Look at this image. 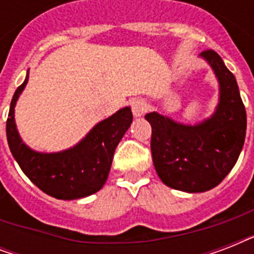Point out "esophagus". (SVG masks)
I'll use <instances>...</instances> for the list:
<instances>
[{"instance_id": "obj_1", "label": "esophagus", "mask_w": 254, "mask_h": 254, "mask_svg": "<svg viewBox=\"0 0 254 254\" xmlns=\"http://www.w3.org/2000/svg\"><path fill=\"white\" fill-rule=\"evenodd\" d=\"M147 111V104L145 100L135 99L131 101V112L134 117H142Z\"/></svg>"}]
</instances>
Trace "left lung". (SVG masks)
<instances>
[{
    "label": "left lung",
    "instance_id": "obj_1",
    "mask_svg": "<svg viewBox=\"0 0 254 254\" xmlns=\"http://www.w3.org/2000/svg\"><path fill=\"white\" fill-rule=\"evenodd\" d=\"M219 81V103L201 123L182 124L150 112L151 155L161 181L174 190L195 193L216 187L236 165L247 133V112L236 77L215 51L199 55Z\"/></svg>",
    "mask_w": 254,
    "mask_h": 254
}]
</instances>
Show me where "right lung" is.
Wrapping results in <instances>:
<instances>
[{
    "mask_svg": "<svg viewBox=\"0 0 254 254\" xmlns=\"http://www.w3.org/2000/svg\"><path fill=\"white\" fill-rule=\"evenodd\" d=\"M27 81L29 71L14 93L6 121V137L14 159L26 177L50 196L75 200L97 192L107 182L116 147L133 121L130 107L96 124L75 146L42 153L22 141L14 119V108Z\"/></svg>",
    "mask_w": 254,
    "mask_h": 254,
    "instance_id": "1",
    "label": "right lung"
}]
</instances>
